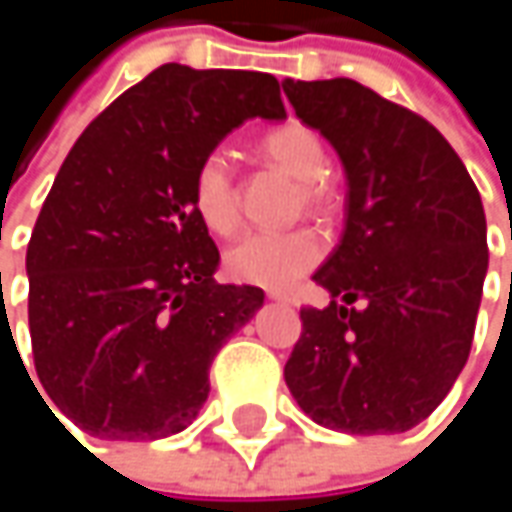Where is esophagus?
I'll return each instance as SVG.
<instances>
[{
    "mask_svg": "<svg viewBox=\"0 0 512 512\" xmlns=\"http://www.w3.org/2000/svg\"><path fill=\"white\" fill-rule=\"evenodd\" d=\"M269 299H275V302H296L290 293H281V290H269Z\"/></svg>",
    "mask_w": 512,
    "mask_h": 512,
    "instance_id": "34e87169",
    "label": "esophagus"
}]
</instances>
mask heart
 Here are the masks:
<instances>
[{"mask_svg": "<svg viewBox=\"0 0 512 512\" xmlns=\"http://www.w3.org/2000/svg\"><path fill=\"white\" fill-rule=\"evenodd\" d=\"M260 151L269 162L299 180L296 207L326 213L332 207V189L326 183V145L302 121H287L260 139ZM195 216L213 234H231L240 225V195L225 154H207L192 174ZM323 257V243L311 228L293 231H252L228 246L225 269L234 281L284 290L296 284Z\"/></svg>", "mask_w": 512, "mask_h": 512, "instance_id": "obj_1", "label": "heart"}]
</instances>
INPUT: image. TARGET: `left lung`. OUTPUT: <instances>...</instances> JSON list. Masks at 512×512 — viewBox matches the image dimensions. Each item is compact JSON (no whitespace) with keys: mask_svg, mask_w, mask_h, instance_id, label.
<instances>
[{"mask_svg":"<svg viewBox=\"0 0 512 512\" xmlns=\"http://www.w3.org/2000/svg\"><path fill=\"white\" fill-rule=\"evenodd\" d=\"M284 94L347 171V228L314 272L332 302L299 311L287 388L320 427L406 433L471 353L489 263L480 192L430 121L356 79H287Z\"/></svg>","mask_w":512,"mask_h":512,"instance_id":"1","label":"left lung"}]
</instances>
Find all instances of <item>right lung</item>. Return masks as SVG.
<instances>
[{
  "mask_svg": "<svg viewBox=\"0 0 512 512\" xmlns=\"http://www.w3.org/2000/svg\"><path fill=\"white\" fill-rule=\"evenodd\" d=\"M257 115L284 118L272 73L171 61L61 162L26 252L29 332L44 391L79 430L112 442L186 430L216 353L263 305L260 287L213 278L219 249L192 207L198 162Z\"/></svg>",
  "mask_w": 512,
  "mask_h": 512,
  "instance_id": "add662e5",
  "label": "right lung"
}]
</instances>
